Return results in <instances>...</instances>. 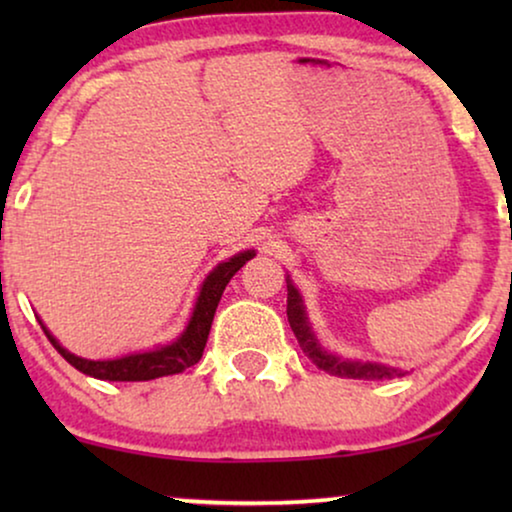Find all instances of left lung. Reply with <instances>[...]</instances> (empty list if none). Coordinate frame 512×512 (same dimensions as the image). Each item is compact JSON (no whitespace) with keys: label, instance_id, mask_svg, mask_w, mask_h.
Wrapping results in <instances>:
<instances>
[{"label":"left lung","instance_id":"1","mask_svg":"<svg viewBox=\"0 0 512 512\" xmlns=\"http://www.w3.org/2000/svg\"><path fill=\"white\" fill-rule=\"evenodd\" d=\"M286 317H289L291 331L296 335L300 347L307 359L326 373L338 375V377H352V380H394V377H403L408 370L387 366V363L377 361H361V359H345V356L328 352V349L321 345L317 333L312 331L310 317H307L303 296L293 284L291 275H286Z\"/></svg>","mask_w":512,"mask_h":512}]
</instances>
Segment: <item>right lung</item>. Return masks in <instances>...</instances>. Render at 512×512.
Returning a JSON list of instances; mask_svg holds the SVG:
<instances>
[{
	"instance_id": "add662e5",
	"label": "right lung",
	"mask_w": 512,
	"mask_h": 512,
	"mask_svg": "<svg viewBox=\"0 0 512 512\" xmlns=\"http://www.w3.org/2000/svg\"><path fill=\"white\" fill-rule=\"evenodd\" d=\"M254 256L256 251L247 249V251H240V254L230 256L228 261H221L216 265V268L205 277V282L200 284V293L198 298H195L191 319H188L184 331L177 335V340L167 342V345L146 349V352H135V354L118 356V359H107V361H90L62 347L58 338L48 331L41 319L39 324L44 328L46 338L51 340V345L65 356V361L72 363V366L76 370H81L83 375L95 377V380L146 382V380H156V377L177 375L181 370L191 368L200 361L209 338V328H212L214 312L216 307H219V300L223 296V289H226L235 272Z\"/></svg>"
}]
</instances>
